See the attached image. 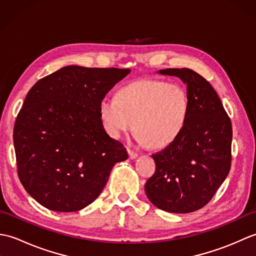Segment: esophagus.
<instances>
[{"instance_id":"1","label":"esophagus","mask_w":256,"mask_h":256,"mask_svg":"<svg viewBox=\"0 0 256 256\" xmlns=\"http://www.w3.org/2000/svg\"><path fill=\"white\" fill-rule=\"evenodd\" d=\"M128 156H130V158H131V160H135V158H136V157L138 156V154L136 153V152L131 150H128Z\"/></svg>"}]
</instances>
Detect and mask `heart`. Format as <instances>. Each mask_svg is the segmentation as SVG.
<instances>
[{
    "mask_svg": "<svg viewBox=\"0 0 256 256\" xmlns=\"http://www.w3.org/2000/svg\"><path fill=\"white\" fill-rule=\"evenodd\" d=\"M99 112L112 138H118L134 126L138 142L164 148L175 142L186 126L189 96L180 84L142 79L123 86L118 96H103Z\"/></svg>",
    "mask_w": 256,
    "mask_h": 256,
    "instance_id": "obj_1",
    "label": "heart"
}]
</instances>
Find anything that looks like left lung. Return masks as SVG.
Segmentation results:
<instances>
[{
	"mask_svg": "<svg viewBox=\"0 0 256 256\" xmlns=\"http://www.w3.org/2000/svg\"><path fill=\"white\" fill-rule=\"evenodd\" d=\"M157 74L174 76L187 86L189 113L180 136L152 155L156 170L145 192L158 209L189 214L209 202L230 172L232 125L214 89L194 70Z\"/></svg>",
	"mask_w": 256,
	"mask_h": 256,
	"instance_id": "obj_1",
	"label": "left lung"
}]
</instances>
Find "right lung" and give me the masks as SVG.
Instances as JSON below:
<instances>
[{
  "label": "right lung",
  "instance_id": "obj_1",
  "mask_svg": "<svg viewBox=\"0 0 256 256\" xmlns=\"http://www.w3.org/2000/svg\"><path fill=\"white\" fill-rule=\"evenodd\" d=\"M130 69L67 66L40 79L27 94L13 140L20 180L45 208L74 212L99 197L123 144L100 118L103 96Z\"/></svg>",
  "mask_w": 256,
  "mask_h": 256
}]
</instances>
